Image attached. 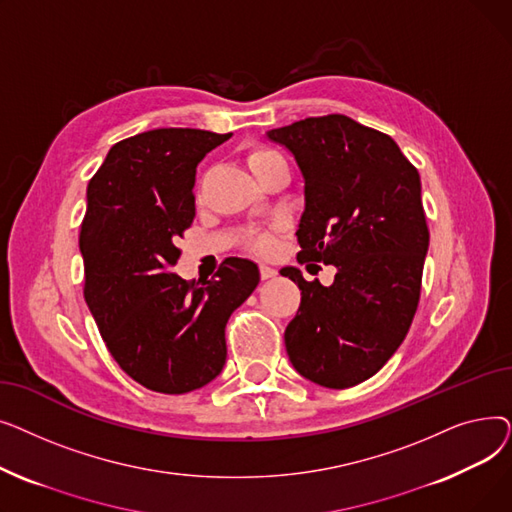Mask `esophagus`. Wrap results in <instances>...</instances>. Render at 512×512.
I'll return each instance as SVG.
<instances>
[{
  "label": "esophagus",
  "mask_w": 512,
  "mask_h": 512,
  "mask_svg": "<svg viewBox=\"0 0 512 512\" xmlns=\"http://www.w3.org/2000/svg\"><path fill=\"white\" fill-rule=\"evenodd\" d=\"M259 274H261V280H270V278L278 276V272L270 265H259Z\"/></svg>",
  "instance_id": "34e87169"
}]
</instances>
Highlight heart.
<instances>
[{"label":"heart","instance_id":"obj_1","mask_svg":"<svg viewBox=\"0 0 512 512\" xmlns=\"http://www.w3.org/2000/svg\"><path fill=\"white\" fill-rule=\"evenodd\" d=\"M276 157H282V155L276 153L274 149L257 147V149H253V151L247 155V161H249V168L255 172L257 168H261L263 164H267V161L276 159ZM251 247H253L257 253H267V251H272V247H274V238H272V234H257V236L251 238Z\"/></svg>","mask_w":512,"mask_h":512}]
</instances>
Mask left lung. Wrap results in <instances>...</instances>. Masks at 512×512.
Masks as SVG:
<instances>
[{
  "mask_svg": "<svg viewBox=\"0 0 512 512\" xmlns=\"http://www.w3.org/2000/svg\"><path fill=\"white\" fill-rule=\"evenodd\" d=\"M265 137L290 151L305 182L297 259L336 267L330 286L297 267L280 272L301 288L288 359L319 386H357L396 353L417 311L429 247L419 172L388 134L342 114Z\"/></svg>",
  "mask_w": 512,
  "mask_h": 512,
  "instance_id": "left-lung-1",
  "label": "left lung"
}]
</instances>
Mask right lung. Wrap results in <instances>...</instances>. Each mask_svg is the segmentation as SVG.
Segmentation results:
<instances>
[{"label": "right lung", "instance_id": "add662e5", "mask_svg": "<svg viewBox=\"0 0 512 512\" xmlns=\"http://www.w3.org/2000/svg\"><path fill=\"white\" fill-rule=\"evenodd\" d=\"M230 134L155 128L116 143L87 186L80 226L85 301L107 351L141 386L186 394L218 378L226 324L259 284L257 265L230 257L188 284L172 267L195 218L199 161Z\"/></svg>", "mask_w": 512, "mask_h": 512}]
</instances>
